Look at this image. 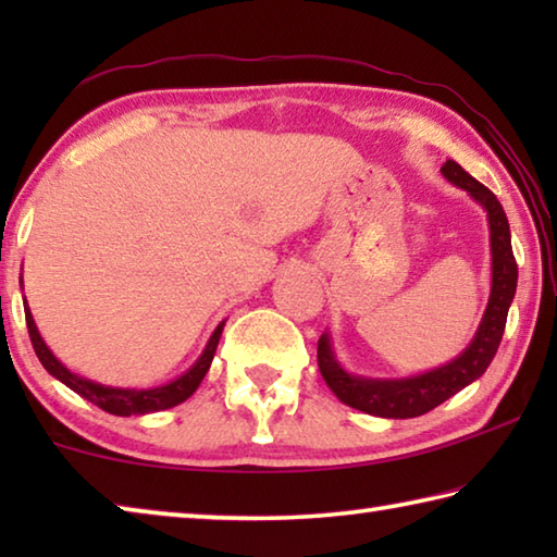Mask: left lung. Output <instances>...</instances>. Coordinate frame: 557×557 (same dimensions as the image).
Returning a JSON list of instances; mask_svg holds the SVG:
<instances>
[{"label": "left lung", "mask_w": 557, "mask_h": 557, "mask_svg": "<svg viewBox=\"0 0 557 557\" xmlns=\"http://www.w3.org/2000/svg\"><path fill=\"white\" fill-rule=\"evenodd\" d=\"M442 176L467 191L482 209L488 221V240H492V292H488V305L479 324L474 338L457 358L408 379H366V375L348 373L334 354L332 334L324 332L317 344V361L329 388L342 403L351 408L375 414V418H418L451 395L467 388L469 383L482 379L484 371L496 356L502 344L508 307H511L518 282V268L511 250V228L508 219L496 196L474 176H469L457 162L447 159L442 166Z\"/></svg>", "instance_id": "8db88e82"}]
</instances>
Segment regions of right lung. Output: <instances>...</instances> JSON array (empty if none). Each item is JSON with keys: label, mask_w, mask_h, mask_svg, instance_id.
<instances>
[{"label": "right lung", "mask_w": 557, "mask_h": 557, "mask_svg": "<svg viewBox=\"0 0 557 557\" xmlns=\"http://www.w3.org/2000/svg\"><path fill=\"white\" fill-rule=\"evenodd\" d=\"M24 314H26V326H29L34 351H36V356H39L44 369L49 371L55 381H61L63 385H69L73 393H78L81 398L90 400L92 405H98V408H102L110 414H120V418L159 412V410L174 408V405L184 403L186 398H191L196 388L201 385L203 375L211 369L215 346H219V338H221V332L225 326V322H221L213 329V334L209 338V344H206V348L201 351V356L196 358V363L191 366V369L178 375V379L162 383V385H154V388H112V385H102V383H96L90 379H83V375L65 369V366L53 356L51 348L46 346V342L41 338L39 329H36V322L32 317V309H29V305H26V299H24Z\"/></svg>", "instance_id": "1"}]
</instances>
